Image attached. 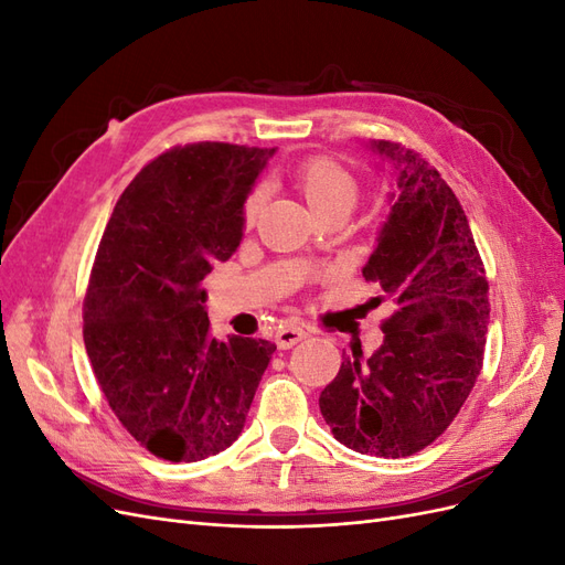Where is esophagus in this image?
<instances>
[{
    "mask_svg": "<svg viewBox=\"0 0 565 565\" xmlns=\"http://www.w3.org/2000/svg\"><path fill=\"white\" fill-rule=\"evenodd\" d=\"M301 339H306V332L301 328H297V324H287V328H280L276 332V344L280 349H292L295 344H299Z\"/></svg>",
    "mask_w": 565,
    "mask_h": 565,
    "instance_id": "1",
    "label": "esophagus"
}]
</instances>
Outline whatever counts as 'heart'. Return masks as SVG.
Instances as JSON below:
<instances>
[{
  "instance_id": "obj_1",
  "label": "heart",
  "mask_w": 565,
  "mask_h": 565,
  "mask_svg": "<svg viewBox=\"0 0 565 565\" xmlns=\"http://www.w3.org/2000/svg\"><path fill=\"white\" fill-rule=\"evenodd\" d=\"M295 188L316 218L330 214L349 216L358 202V181L347 167L332 158H311L301 162L295 172ZM262 210L264 193L254 191L243 207L245 228H252L259 221Z\"/></svg>"
}]
</instances>
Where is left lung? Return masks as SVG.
<instances>
[{"instance_id": "8db88e82", "label": "left lung", "mask_w": 565, "mask_h": 565, "mask_svg": "<svg viewBox=\"0 0 565 565\" xmlns=\"http://www.w3.org/2000/svg\"><path fill=\"white\" fill-rule=\"evenodd\" d=\"M393 164L398 191L363 268L393 303L384 341L358 349L320 393V413L347 448L407 457L457 417L481 374L488 334V280L469 221L436 169L391 141H370Z\"/></svg>"}]
</instances>
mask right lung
I'll return each mask as SVG.
<instances>
[{
  "mask_svg": "<svg viewBox=\"0 0 565 565\" xmlns=\"http://www.w3.org/2000/svg\"><path fill=\"white\" fill-rule=\"evenodd\" d=\"M276 148L193 143L146 164L96 252L84 347L125 429L169 461L233 446L276 344L210 334L202 280L243 241V207Z\"/></svg>",
  "mask_w": 565,
  "mask_h": 565,
  "instance_id": "1",
  "label": "right lung"
}]
</instances>
